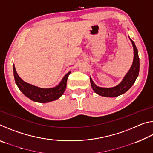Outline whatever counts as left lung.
<instances>
[{
    "instance_id": "8db88e82",
    "label": "left lung",
    "mask_w": 153,
    "mask_h": 153,
    "mask_svg": "<svg viewBox=\"0 0 153 153\" xmlns=\"http://www.w3.org/2000/svg\"><path fill=\"white\" fill-rule=\"evenodd\" d=\"M130 39V38H129ZM134 47V61L131 67L129 69L128 73L124 77L123 81L117 86L113 88H101L98 87L94 84V82L91 78H90V83H91V86L94 91L98 95L102 96V97H118L125 93L126 91L132 86L134 83L135 82L137 77L138 76L139 70H140V59L138 56V52L135 43L132 40H131Z\"/></svg>"
}]
</instances>
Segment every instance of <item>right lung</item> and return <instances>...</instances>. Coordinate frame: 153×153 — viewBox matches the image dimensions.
<instances>
[{
	"label": "right lung",
	"instance_id": "obj_1",
	"mask_svg": "<svg viewBox=\"0 0 153 153\" xmlns=\"http://www.w3.org/2000/svg\"><path fill=\"white\" fill-rule=\"evenodd\" d=\"M13 74L15 83L22 92L33 101L38 102H48L56 100L63 95L67 86V80L70 71L68 72L57 86L52 88H41L25 82L18 76L13 65Z\"/></svg>",
	"mask_w": 153,
	"mask_h": 153
}]
</instances>
